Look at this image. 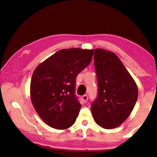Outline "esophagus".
I'll list each match as a JSON object with an SVG mask.
<instances>
[{
  "mask_svg": "<svg viewBox=\"0 0 157 157\" xmlns=\"http://www.w3.org/2000/svg\"><path fill=\"white\" fill-rule=\"evenodd\" d=\"M82 100L84 103H86L87 101H88V96L87 95L82 96Z\"/></svg>",
  "mask_w": 157,
  "mask_h": 157,
  "instance_id": "34e87169",
  "label": "esophagus"
}]
</instances>
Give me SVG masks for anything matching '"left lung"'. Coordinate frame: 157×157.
<instances>
[{
    "instance_id": "8db88e82",
    "label": "left lung",
    "mask_w": 157,
    "mask_h": 157,
    "mask_svg": "<svg viewBox=\"0 0 157 157\" xmlns=\"http://www.w3.org/2000/svg\"><path fill=\"white\" fill-rule=\"evenodd\" d=\"M98 96L91 105L94 119L101 127L117 128L129 117L138 98V87L119 58L103 48L94 50Z\"/></svg>"
}]
</instances>
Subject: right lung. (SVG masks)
Segmentation results:
<instances>
[{
  "label": "right lung",
  "mask_w": 157,
  "mask_h": 157,
  "mask_svg": "<svg viewBox=\"0 0 157 157\" xmlns=\"http://www.w3.org/2000/svg\"><path fill=\"white\" fill-rule=\"evenodd\" d=\"M94 49H62L35 68L30 86L33 106L41 119L56 129L75 123L81 105L74 94L77 75L89 65Z\"/></svg>",
  "instance_id": "obj_1"
}]
</instances>
